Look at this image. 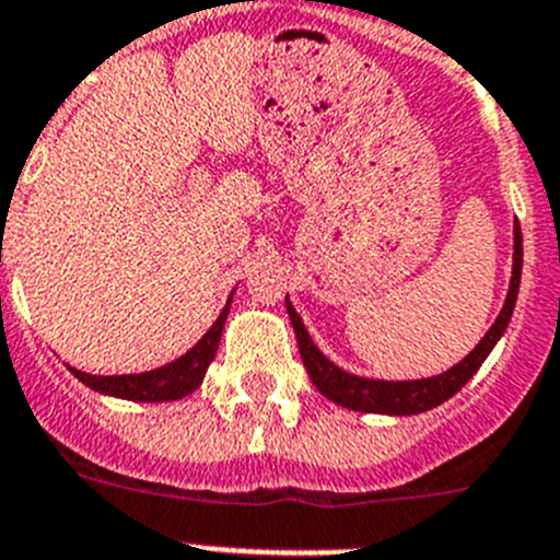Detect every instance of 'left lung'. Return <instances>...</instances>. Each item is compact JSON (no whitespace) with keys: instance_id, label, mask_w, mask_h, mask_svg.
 Returning <instances> with one entry per match:
<instances>
[{"instance_id":"8db88e82","label":"left lung","mask_w":560,"mask_h":560,"mask_svg":"<svg viewBox=\"0 0 560 560\" xmlns=\"http://www.w3.org/2000/svg\"><path fill=\"white\" fill-rule=\"evenodd\" d=\"M518 279H522V231H518L516 225V229H513L511 290H508V299H505V306H502L500 317L493 320L491 329L486 331V337L477 342L475 351H471L466 360H460L455 368L443 371V374L430 376V380L385 382V380H365V376L346 374L342 368H337L335 362H329L320 351L315 349V342L310 340L304 324H301L299 312L292 310L290 301H287V312H290L292 329H295V337H299V351H301V360H304L306 365V374H310L312 385L324 393L326 399L360 412L416 416V412L432 410V407H438L441 401L450 399V396H455V393L477 374V368L486 362V357L491 354V349L497 346L502 331H505L508 324H511L513 306H516V295H518Z\"/></svg>"}]
</instances>
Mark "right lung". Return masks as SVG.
<instances>
[{
    "mask_svg": "<svg viewBox=\"0 0 560 560\" xmlns=\"http://www.w3.org/2000/svg\"><path fill=\"white\" fill-rule=\"evenodd\" d=\"M229 310H231V299L229 304H225V310L220 312L218 320H214V326L200 337L198 346L164 368L144 371V374H122V376H92L78 371V368H69V371H72L83 385L92 387V390L108 393V396H117V399H133V401L184 399V396H189V393L203 382L206 368L211 365V360H214V354H218V346H220V337H223V326H225V317H229Z\"/></svg>",
    "mask_w": 560,
    "mask_h": 560,
    "instance_id": "right-lung-1",
    "label": "right lung"
}]
</instances>
